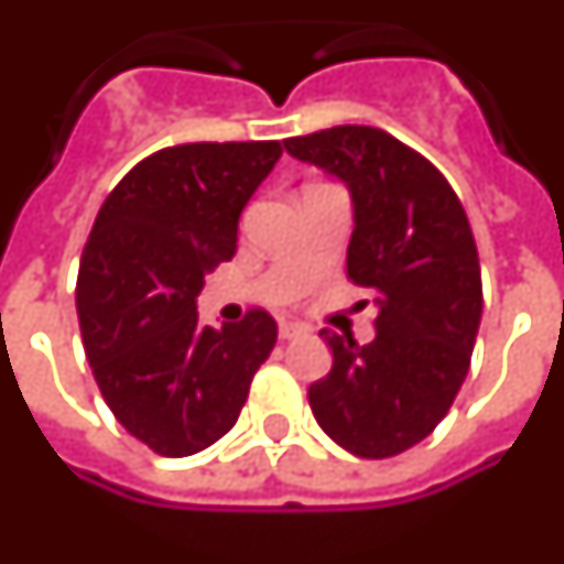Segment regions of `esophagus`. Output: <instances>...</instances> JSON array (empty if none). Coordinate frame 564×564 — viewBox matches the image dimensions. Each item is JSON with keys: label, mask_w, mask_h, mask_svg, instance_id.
<instances>
[{"label": "esophagus", "mask_w": 564, "mask_h": 564, "mask_svg": "<svg viewBox=\"0 0 564 564\" xmlns=\"http://www.w3.org/2000/svg\"><path fill=\"white\" fill-rule=\"evenodd\" d=\"M299 336H302V326H299V323H286V321L281 323V338H283V341H290V338H299Z\"/></svg>", "instance_id": "obj_1"}]
</instances>
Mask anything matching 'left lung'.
Instances as JSON below:
<instances>
[{"instance_id": "8db88e82", "label": "left lung", "mask_w": 564, "mask_h": 564, "mask_svg": "<svg viewBox=\"0 0 564 564\" xmlns=\"http://www.w3.org/2000/svg\"><path fill=\"white\" fill-rule=\"evenodd\" d=\"M354 195L348 278L376 290V338L321 329L333 369L308 388L323 431L357 458H393L446 419L470 369L482 278L455 188L381 128L338 124L283 140Z\"/></svg>"}]
</instances>
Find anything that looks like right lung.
<instances>
[{"mask_svg":"<svg viewBox=\"0 0 564 564\" xmlns=\"http://www.w3.org/2000/svg\"><path fill=\"white\" fill-rule=\"evenodd\" d=\"M278 140L183 143L133 164L94 219L76 308L106 405L164 458L195 455L241 415L278 323L200 326L204 274L235 256L238 219L281 159Z\"/></svg>","mask_w":564,"mask_h":564,"instance_id":"obj_1","label":"right lung"}]
</instances>
